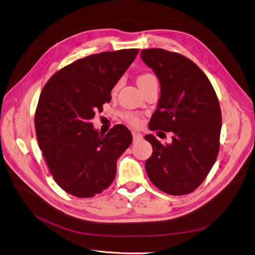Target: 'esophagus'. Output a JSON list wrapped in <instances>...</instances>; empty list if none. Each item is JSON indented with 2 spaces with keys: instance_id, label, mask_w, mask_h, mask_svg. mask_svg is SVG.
Instances as JSON below:
<instances>
[{
  "instance_id": "esophagus-1",
  "label": "esophagus",
  "mask_w": 255,
  "mask_h": 255,
  "mask_svg": "<svg viewBox=\"0 0 255 255\" xmlns=\"http://www.w3.org/2000/svg\"><path fill=\"white\" fill-rule=\"evenodd\" d=\"M132 137H133L134 141H137V140L142 138V135L140 133H138V132H136V131H132Z\"/></svg>"
}]
</instances>
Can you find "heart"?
Returning <instances> with one entry per match:
<instances>
[{"label":"heart","mask_w":255,"mask_h":255,"mask_svg":"<svg viewBox=\"0 0 255 255\" xmlns=\"http://www.w3.org/2000/svg\"><path fill=\"white\" fill-rule=\"evenodd\" d=\"M152 81H157L156 78H155V76L150 74V73H142L140 75L137 76L136 78V82H137V85L140 87L145 86L146 84L152 82ZM120 86V82H118L115 86V91H117L118 88ZM122 118H123V120L126 122V123L132 125V126H138L140 124V119L132 113H128V112H125V113H122Z\"/></svg>","instance_id":"1"}]
</instances>
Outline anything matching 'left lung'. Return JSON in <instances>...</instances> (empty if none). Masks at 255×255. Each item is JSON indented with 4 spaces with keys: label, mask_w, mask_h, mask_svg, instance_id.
<instances>
[{
    "label": "left lung",
    "mask_w": 255,
    "mask_h": 255,
    "mask_svg": "<svg viewBox=\"0 0 255 255\" xmlns=\"http://www.w3.org/2000/svg\"><path fill=\"white\" fill-rule=\"evenodd\" d=\"M140 58L161 87L149 128L171 132L173 139L162 145L151 134L145 136L153 148L147 174L164 193L190 194L204 181L219 153L222 115L217 94L200 68L179 53L146 49Z\"/></svg>",
    "instance_id": "1"
}]
</instances>
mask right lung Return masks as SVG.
Returning a JSON list of instances; mask_svg holds the SVG:
<instances>
[{
	"label": "right lung",
	"mask_w": 255,
	"mask_h": 255,
	"mask_svg": "<svg viewBox=\"0 0 255 255\" xmlns=\"http://www.w3.org/2000/svg\"><path fill=\"white\" fill-rule=\"evenodd\" d=\"M138 53L101 52L55 73L43 86L35 110L38 146L54 180L75 197L91 198L113 183L117 160L132 142L124 125L105 135L91 120L112 100L110 92Z\"/></svg>",
	"instance_id": "obj_1"
}]
</instances>
